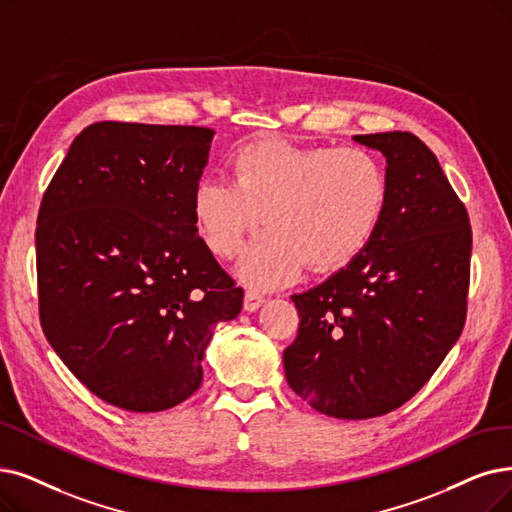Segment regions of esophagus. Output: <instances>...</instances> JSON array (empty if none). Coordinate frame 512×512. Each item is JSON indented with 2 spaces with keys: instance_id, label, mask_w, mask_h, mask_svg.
Here are the masks:
<instances>
[{
  "instance_id": "obj_1",
  "label": "esophagus",
  "mask_w": 512,
  "mask_h": 512,
  "mask_svg": "<svg viewBox=\"0 0 512 512\" xmlns=\"http://www.w3.org/2000/svg\"><path fill=\"white\" fill-rule=\"evenodd\" d=\"M264 294L262 292H258V290H248L245 292V300H243V309L245 311H250V313H254V311H258L260 306L264 304Z\"/></svg>"
}]
</instances>
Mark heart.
Masks as SVG:
<instances>
[{
    "mask_svg": "<svg viewBox=\"0 0 512 512\" xmlns=\"http://www.w3.org/2000/svg\"><path fill=\"white\" fill-rule=\"evenodd\" d=\"M233 180L203 176L193 191L199 235L218 258H233L264 218L239 275L260 288L353 262L382 229L391 206L384 161L361 147L294 145L267 138L231 157Z\"/></svg>",
    "mask_w": 512,
    "mask_h": 512,
    "instance_id": "1",
    "label": "heart"
}]
</instances>
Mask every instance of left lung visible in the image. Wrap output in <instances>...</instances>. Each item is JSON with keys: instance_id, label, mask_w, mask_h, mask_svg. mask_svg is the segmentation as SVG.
<instances>
[{"instance_id": "1", "label": "left lung", "mask_w": 512, "mask_h": 512, "mask_svg": "<svg viewBox=\"0 0 512 512\" xmlns=\"http://www.w3.org/2000/svg\"><path fill=\"white\" fill-rule=\"evenodd\" d=\"M386 157L391 206L374 241L317 288L294 294L285 378L313 410L388 414L431 380L462 334L473 231L435 153L412 132L355 136Z\"/></svg>"}]
</instances>
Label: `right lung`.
<instances>
[{"mask_svg":"<svg viewBox=\"0 0 512 512\" xmlns=\"http://www.w3.org/2000/svg\"><path fill=\"white\" fill-rule=\"evenodd\" d=\"M214 130L98 121L81 130L39 206V321L90 391L161 412L201 386L203 353L243 290L199 235L193 191Z\"/></svg>","mask_w":512,"mask_h":512,"instance_id":"add662e5","label":"right lung"}]
</instances>
